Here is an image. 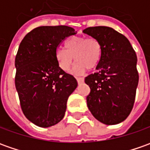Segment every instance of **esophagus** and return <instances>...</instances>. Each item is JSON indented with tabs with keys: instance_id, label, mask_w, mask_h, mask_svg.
<instances>
[{
	"instance_id": "esophagus-1",
	"label": "esophagus",
	"mask_w": 150,
	"mask_h": 150,
	"mask_svg": "<svg viewBox=\"0 0 150 150\" xmlns=\"http://www.w3.org/2000/svg\"><path fill=\"white\" fill-rule=\"evenodd\" d=\"M76 79L78 81V83H81L83 82V77H76Z\"/></svg>"
}]
</instances>
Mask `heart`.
Listing matches in <instances>:
<instances>
[{"instance_id": "b5f03b06", "label": "heart", "mask_w": 150, "mask_h": 150, "mask_svg": "<svg viewBox=\"0 0 150 150\" xmlns=\"http://www.w3.org/2000/svg\"><path fill=\"white\" fill-rule=\"evenodd\" d=\"M65 47L66 50L58 47L55 52L58 66L65 71H69L75 57L78 62L74 68L76 74L95 68L102 57L103 47L100 41L93 37H71L66 42Z\"/></svg>"}]
</instances>
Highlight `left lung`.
<instances>
[{
  "mask_svg": "<svg viewBox=\"0 0 150 150\" xmlns=\"http://www.w3.org/2000/svg\"><path fill=\"white\" fill-rule=\"evenodd\" d=\"M83 32L98 39L103 47L97 71L84 79L90 88L87 106L98 121L116 125L126 119L135 103L139 81L136 54L126 37L110 27H88Z\"/></svg>",
  "mask_w": 150,
  "mask_h": 150,
  "instance_id": "8db88e82",
  "label": "left lung"
}]
</instances>
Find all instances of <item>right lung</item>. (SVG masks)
<instances>
[{"label":"right lung","mask_w":150,"mask_h":150,"mask_svg":"<svg viewBox=\"0 0 150 150\" xmlns=\"http://www.w3.org/2000/svg\"><path fill=\"white\" fill-rule=\"evenodd\" d=\"M75 29L66 25L41 26L28 33L15 57V83L24 116L36 126L61 122L68 98L78 83L58 66L55 52Z\"/></svg>","instance_id":"right-lung-1"}]
</instances>
